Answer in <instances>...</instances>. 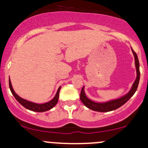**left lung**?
<instances>
[{"label": "left lung", "instance_id": "1", "mask_svg": "<svg viewBox=\"0 0 148 148\" xmlns=\"http://www.w3.org/2000/svg\"><path fill=\"white\" fill-rule=\"evenodd\" d=\"M133 55L135 57V63H136V71H137V77L136 80H135L134 83H133V87H132L131 90L130 92L127 94L125 96L122 97L120 99H117L115 100H112V101H108L105 103H97L95 102V101H92V100L89 99L85 95V92H84V88L82 87V90L80 92V100L83 103L84 105L86 106L87 108L92 109L93 111H96V112H111V111L115 110V109H118V108L121 106L122 105L125 104L126 101H128L130 99V98L134 95L136 91L137 90L138 83H139L140 80V69H139V61H138V56L136 54V52L132 49Z\"/></svg>", "mask_w": 148, "mask_h": 148}]
</instances>
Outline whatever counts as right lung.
Here are the masks:
<instances>
[{"label":"right lung","mask_w":148,"mask_h":148,"mask_svg":"<svg viewBox=\"0 0 148 148\" xmlns=\"http://www.w3.org/2000/svg\"><path fill=\"white\" fill-rule=\"evenodd\" d=\"M9 87H10L11 92H12V95H13V96L15 97V98L16 99L17 101H18L21 105H23L24 107L29 109V110L33 111V112H46V111L49 110V109H52V108H53V106L57 104V102H58V97H59V92H60V90H61V87H60L59 88H58V91H57V93L56 95V96L53 97V99L51 100L50 101H49V102H47V103H44V104H35V103L31 102V101H27V100L24 99L23 98L20 97H19L18 95L15 92L13 88H12L10 78H9Z\"/></svg>","instance_id":"1"}]
</instances>
